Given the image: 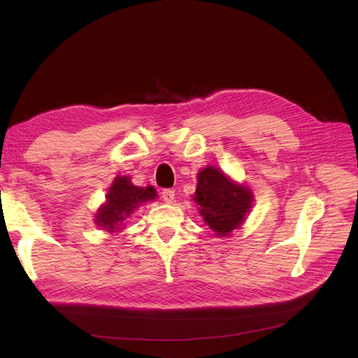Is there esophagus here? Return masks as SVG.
Instances as JSON below:
<instances>
[{
  "instance_id": "1",
  "label": "esophagus",
  "mask_w": 358,
  "mask_h": 358,
  "mask_svg": "<svg viewBox=\"0 0 358 358\" xmlns=\"http://www.w3.org/2000/svg\"><path fill=\"white\" fill-rule=\"evenodd\" d=\"M162 199L165 203H173L174 200V196H176V192L173 189H164L162 193H161Z\"/></svg>"
}]
</instances>
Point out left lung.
Masks as SVG:
<instances>
[{"mask_svg": "<svg viewBox=\"0 0 358 358\" xmlns=\"http://www.w3.org/2000/svg\"><path fill=\"white\" fill-rule=\"evenodd\" d=\"M194 201L200 206V213L216 235L224 236L245 219L251 209L252 196L245 189L224 177L215 166L204 168L199 173V185Z\"/></svg>", "mask_w": 358, "mask_h": 358, "instance_id": "left-lung-1", "label": "left lung"}]
</instances>
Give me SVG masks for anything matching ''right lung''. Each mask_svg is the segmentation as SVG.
<instances>
[{"label":"right lung","instance_id":"obj_1","mask_svg":"<svg viewBox=\"0 0 358 358\" xmlns=\"http://www.w3.org/2000/svg\"><path fill=\"white\" fill-rule=\"evenodd\" d=\"M155 197L154 187L142 189L131 184L127 177H117L110 187L107 203L101 206L96 216V223L108 232H115L139 204Z\"/></svg>","mask_w":358,"mask_h":358}]
</instances>
